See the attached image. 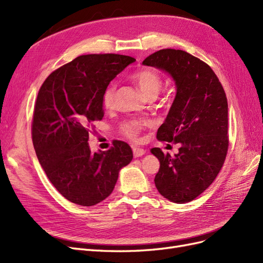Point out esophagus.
<instances>
[{
	"label": "esophagus",
	"instance_id": "1",
	"mask_svg": "<svg viewBox=\"0 0 263 263\" xmlns=\"http://www.w3.org/2000/svg\"><path fill=\"white\" fill-rule=\"evenodd\" d=\"M133 153H134V157L135 158H138V157L144 156L146 151L144 149L138 148V147H133Z\"/></svg>",
	"mask_w": 263,
	"mask_h": 263
}]
</instances>
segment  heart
Instances as JSON below:
<instances>
[{
    "label": "heart",
    "mask_w": 263,
    "mask_h": 263,
    "mask_svg": "<svg viewBox=\"0 0 263 263\" xmlns=\"http://www.w3.org/2000/svg\"><path fill=\"white\" fill-rule=\"evenodd\" d=\"M130 79L136 83L138 89L144 93V95L147 98L153 97V95H157L162 84L160 74H159L157 71L149 68H144L135 71V72L130 74ZM114 90V84H109L105 89L104 93H103L102 103L103 106L106 108L110 107L113 104ZM142 127H144V124L140 122H129L123 125L122 129L125 136L130 139H135L137 137V135L139 134Z\"/></svg>",
    "instance_id": "b5f03b06"
}]
</instances>
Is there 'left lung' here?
Segmentation results:
<instances>
[{
  "instance_id": "1",
  "label": "left lung",
  "mask_w": 263,
  "mask_h": 263,
  "mask_svg": "<svg viewBox=\"0 0 263 263\" xmlns=\"http://www.w3.org/2000/svg\"><path fill=\"white\" fill-rule=\"evenodd\" d=\"M142 65L168 72L177 94L157 138L180 144L171 157L160 148L151 154L160 161L155 178L157 190L166 200L193 201L217 177L228 150V104L218 78L211 67L186 51L161 49Z\"/></svg>"
}]
</instances>
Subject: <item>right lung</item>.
Wrapping results in <instances>:
<instances>
[{
	"instance_id": "right-lung-1",
	"label": "right lung",
	"mask_w": 263,
	"mask_h": 263,
	"mask_svg": "<svg viewBox=\"0 0 263 263\" xmlns=\"http://www.w3.org/2000/svg\"><path fill=\"white\" fill-rule=\"evenodd\" d=\"M134 61L114 53L80 55L54 70L39 89L31 125L36 155L52 185L74 204L105 200L132 161V148L124 141L92 154L87 140L93 123L104 116L103 93Z\"/></svg>"
}]
</instances>
